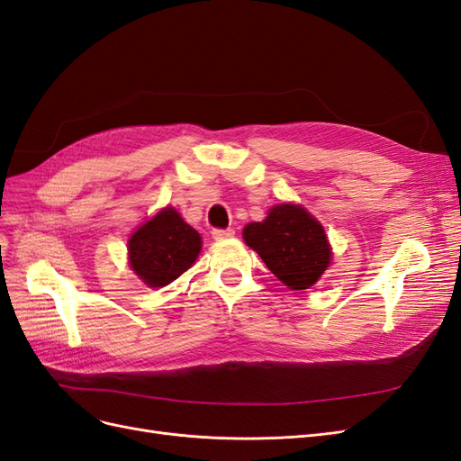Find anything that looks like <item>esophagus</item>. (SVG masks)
<instances>
[{
    "mask_svg": "<svg viewBox=\"0 0 461 461\" xmlns=\"http://www.w3.org/2000/svg\"><path fill=\"white\" fill-rule=\"evenodd\" d=\"M235 231L231 228L228 230H212V237L216 241H221V240H228V237H233Z\"/></svg>",
    "mask_w": 461,
    "mask_h": 461,
    "instance_id": "obj_1",
    "label": "esophagus"
}]
</instances>
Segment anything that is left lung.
Listing matches in <instances>:
<instances>
[{"label":"left lung","mask_w":461,"mask_h":461,"mask_svg":"<svg viewBox=\"0 0 461 461\" xmlns=\"http://www.w3.org/2000/svg\"><path fill=\"white\" fill-rule=\"evenodd\" d=\"M243 237L270 272L294 291L314 285L330 266L328 237L299 204L274 206L264 221L247 224Z\"/></svg>","instance_id":"obj_1"}]
</instances>
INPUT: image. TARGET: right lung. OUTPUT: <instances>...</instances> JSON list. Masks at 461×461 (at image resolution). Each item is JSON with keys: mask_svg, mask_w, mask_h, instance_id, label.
<instances>
[{"mask_svg": "<svg viewBox=\"0 0 461 461\" xmlns=\"http://www.w3.org/2000/svg\"><path fill=\"white\" fill-rule=\"evenodd\" d=\"M128 250L133 272L149 287H165L195 262L201 235L167 206L130 237Z\"/></svg>", "mask_w": 461, "mask_h": 461, "instance_id": "1", "label": "right lung"}]
</instances>
